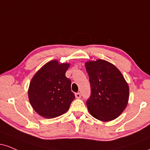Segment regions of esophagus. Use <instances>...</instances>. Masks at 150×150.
I'll use <instances>...</instances> for the list:
<instances>
[{
	"label": "esophagus",
	"instance_id": "esophagus-1",
	"mask_svg": "<svg viewBox=\"0 0 150 150\" xmlns=\"http://www.w3.org/2000/svg\"><path fill=\"white\" fill-rule=\"evenodd\" d=\"M75 97H76V98H81V94H80V93H75Z\"/></svg>",
	"mask_w": 150,
	"mask_h": 150
}]
</instances>
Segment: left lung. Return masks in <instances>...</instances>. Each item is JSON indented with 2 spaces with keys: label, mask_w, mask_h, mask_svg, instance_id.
<instances>
[{
  "label": "left lung",
  "mask_w": 150,
  "mask_h": 150,
  "mask_svg": "<svg viewBox=\"0 0 150 150\" xmlns=\"http://www.w3.org/2000/svg\"><path fill=\"white\" fill-rule=\"evenodd\" d=\"M89 77L91 95L86 104L97 120L109 122L116 119L127 107L129 85L121 72L108 61L98 59L85 64Z\"/></svg>",
  "instance_id": "left-lung-1"
}]
</instances>
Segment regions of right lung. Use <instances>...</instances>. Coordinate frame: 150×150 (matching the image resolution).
<instances>
[{
  "instance_id": "add662e5",
  "label": "right lung",
  "mask_w": 150,
  "mask_h": 150,
  "mask_svg": "<svg viewBox=\"0 0 150 150\" xmlns=\"http://www.w3.org/2000/svg\"><path fill=\"white\" fill-rule=\"evenodd\" d=\"M68 68V64L51 61L32 78L28 98L34 110L40 116L54 118L64 114L75 98L71 91V81L65 75Z\"/></svg>"
}]
</instances>
